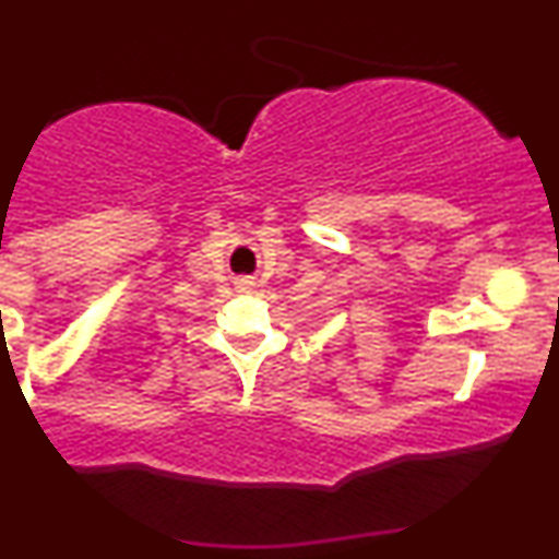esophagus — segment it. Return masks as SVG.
<instances>
[{
    "instance_id": "34e87169",
    "label": "esophagus",
    "mask_w": 559,
    "mask_h": 559,
    "mask_svg": "<svg viewBox=\"0 0 559 559\" xmlns=\"http://www.w3.org/2000/svg\"><path fill=\"white\" fill-rule=\"evenodd\" d=\"M241 284H247V286H249V284H252V281H247V278H243V281H241Z\"/></svg>"
}]
</instances>
